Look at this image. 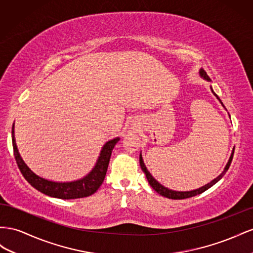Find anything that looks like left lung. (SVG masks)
<instances>
[{"label":"left lung","instance_id":"8db88e82","mask_svg":"<svg viewBox=\"0 0 253 253\" xmlns=\"http://www.w3.org/2000/svg\"><path fill=\"white\" fill-rule=\"evenodd\" d=\"M200 75L203 76L204 78H206L207 81H210V77L208 76V74L206 73L205 70H203V69L200 70ZM211 90H212V88H211ZM212 92L214 93V95L219 99V97L215 94V92H214L213 90H212ZM219 102L221 103L220 99H219ZM221 105H222V103H221ZM222 106H223V105H222ZM233 154H234V151L232 153V155H231V157H230V159H229V162H228V164L226 165V169H225V170L222 171V174H220L217 178L214 179L213 181H211L210 183L206 184L205 186L200 187V189H198V190L191 191V192H176V191H171V190L167 189V187H164L162 184L159 183V182L157 181V180H156L153 176L150 175V172L147 170V169H146V167H145V164H144V162H143L142 156H140V164H141L142 170H143L144 172H145L146 178H147V180H148V183L150 184V186L153 187V189H154L158 194H160V195H162V196L168 197V198H169V199H185V198H190V197L196 196V195H199V194H201V193H204V192L207 191L208 189H210L211 186H213L216 182H218L219 180L223 177V175L226 174V171L229 169L230 164H231V162H232V159H233Z\"/></svg>","mask_w":253,"mask_h":253}]
</instances>
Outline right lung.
<instances>
[{
    "label": "right lung",
    "instance_id": "obj_1",
    "mask_svg": "<svg viewBox=\"0 0 253 253\" xmlns=\"http://www.w3.org/2000/svg\"><path fill=\"white\" fill-rule=\"evenodd\" d=\"M11 133H12V147H13L14 159H16V162L18 164V168L21 171V174H22L23 177L26 179V181L33 187H35L36 190H38L39 192L47 195V196L60 198V199L84 198V197L90 196L92 194H94L104 182L113 147L120 140L119 138H117L105 144L95 168L93 169V170L88 176H85L84 178L77 180V181H74V182L59 183V182H53V181H48V180L43 179L34 174V172L27 168V165L24 163L22 158L20 157V154L17 149L16 142H14L13 125L11 129Z\"/></svg>",
    "mask_w": 253,
    "mask_h": 253
}]
</instances>
